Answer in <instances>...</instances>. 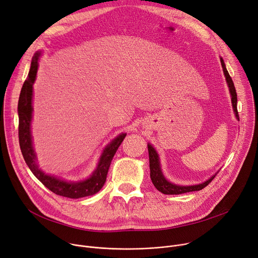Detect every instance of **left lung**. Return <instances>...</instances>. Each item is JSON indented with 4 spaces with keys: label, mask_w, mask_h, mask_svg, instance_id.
Instances as JSON below:
<instances>
[{
    "label": "left lung",
    "mask_w": 258,
    "mask_h": 258,
    "mask_svg": "<svg viewBox=\"0 0 258 258\" xmlns=\"http://www.w3.org/2000/svg\"><path fill=\"white\" fill-rule=\"evenodd\" d=\"M221 64H222V69H223V73L225 75L226 78V82L228 84L229 87V91L231 95V103H232V108L233 111L236 113L237 118L239 119V114H238V109H237V91L235 88V84L232 82L231 77L229 76L227 70L225 68L224 61L222 58H220ZM148 153H149V167H150V178L151 181L153 183V185L155 186V188L157 190H159L160 192H162L163 195H181V194H186V192H190V191H198V190H202L203 188L211 183L216 174L214 176L211 177L209 180H207L204 183L198 184V185H191V186H180V185H176L173 183H170L165 176L162 175L161 170H160V163H159V159H158V155L156 153V151L154 150V148L148 144Z\"/></svg>",
    "instance_id": "1"
}]
</instances>
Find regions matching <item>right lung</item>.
Returning a JSON list of instances; mask_svg holds the SVG:
<instances>
[{
    "label": "right lung",
    "instance_id": "1",
    "mask_svg": "<svg viewBox=\"0 0 258 258\" xmlns=\"http://www.w3.org/2000/svg\"><path fill=\"white\" fill-rule=\"evenodd\" d=\"M39 56L40 52H37L33 56L29 76L22 85L18 100V138L22 156L25 158L27 165L32 171V173L53 194L69 199H80L92 196L100 191L102 187L104 186L113 156L115 155L117 149H118V147L122 143L126 134L119 135L118 137L114 139V141H112L109 146H107V148L104 150L100 158V162L97 170L85 181L77 183L66 182L56 177L46 175L45 173H43L36 165V154L33 149L31 137V120L33 111V84L35 82L37 75Z\"/></svg>",
    "mask_w": 258,
    "mask_h": 258
}]
</instances>
